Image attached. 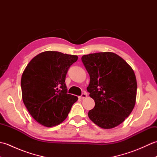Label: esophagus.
<instances>
[{"label": "esophagus", "instance_id": "34e87169", "mask_svg": "<svg viewBox=\"0 0 157 157\" xmlns=\"http://www.w3.org/2000/svg\"><path fill=\"white\" fill-rule=\"evenodd\" d=\"M86 97H87V94H86V93H83V94L80 96H79V98H80L81 99H84Z\"/></svg>", "mask_w": 157, "mask_h": 157}]
</instances>
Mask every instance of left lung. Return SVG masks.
Returning a JSON list of instances; mask_svg holds the SVG:
<instances>
[{
    "mask_svg": "<svg viewBox=\"0 0 157 157\" xmlns=\"http://www.w3.org/2000/svg\"><path fill=\"white\" fill-rule=\"evenodd\" d=\"M82 61L90 78L87 90L95 102L88 113L89 118L103 129L121 124L136 104L137 82L134 70L111 52L84 55Z\"/></svg>",
    "mask_w": 157,
    "mask_h": 157,
    "instance_id": "1",
    "label": "left lung"
}]
</instances>
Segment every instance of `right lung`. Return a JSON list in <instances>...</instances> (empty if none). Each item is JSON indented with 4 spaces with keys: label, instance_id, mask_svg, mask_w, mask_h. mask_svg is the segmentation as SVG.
I'll list each match as a JSON object with an SVG mask.
<instances>
[{
    "label": "right lung",
    "instance_id": "add662e5",
    "mask_svg": "<svg viewBox=\"0 0 157 157\" xmlns=\"http://www.w3.org/2000/svg\"><path fill=\"white\" fill-rule=\"evenodd\" d=\"M78 56L46 51L33 58L23 71L21 86L23 103L36 121L51 128L68 116L78 101L67 94L65 77Z\"/></svg>",
    "mask_w": 157,
    "mask_h": 157
}]
</instances>
